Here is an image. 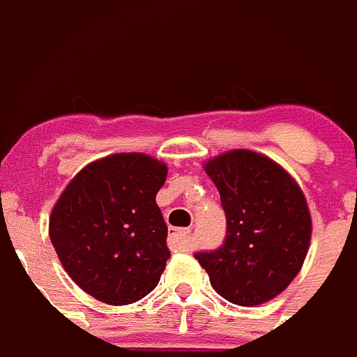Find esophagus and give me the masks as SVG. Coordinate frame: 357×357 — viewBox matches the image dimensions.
I'll use <instances>...</instances> for the list:
<instances>
[{"mask_svg":"<svg viewBox=\"0 0 357 357\" xmlns=\"http://www.w3.org/2000/svg\"><path fill=\"white\" fill-rule=\"evenodd\" d=\"M169 247L173 250H185L189 247V229H173L169 234Z\"/></svg>","mask_w":357,"mask_h":357,"instance_id":"esophagus-1","label":"esophagus"}]
</instances>
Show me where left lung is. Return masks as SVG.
I'll use <instances>...</instances> for the list:
<instances>
[{
	"label": "left lung",
	"instance_id": "8db88e82",
	"mask_svg": "<svg viewBox=\"0 0 357 357\" xmlns=\"http://www.w3.org/2000/svg\"><path fill=\"white\" fill-rule=\"evenodd\" d=\"M204 169L220 191L227 238L195 257L225 301L245 307L272 301L298 275L309 250L313 222L301 185L275 160L243 148Z\"/></svg>",
	"mask_w": 357,
	"mask_h": 357
}]
</instances>
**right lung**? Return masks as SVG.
<instances>
[{
	"label": "right lung",
	"instance_id": "add662e5",
	"mask_svg": "<svg viewBox=\"0 0 357 357\" xmlns=\"http://www.w3.org/2000/svg\"><path fill=\"white\" fill-rule=\"evenodd\" d=\"M168 166L146 153H112L82 168L50 216L62 266L85 293L110 305L141 301L159 284L169 248L155 202Z\"/></svg>",
	"mask_w": 357,
	"mask_h": 357
}]
</instances>
